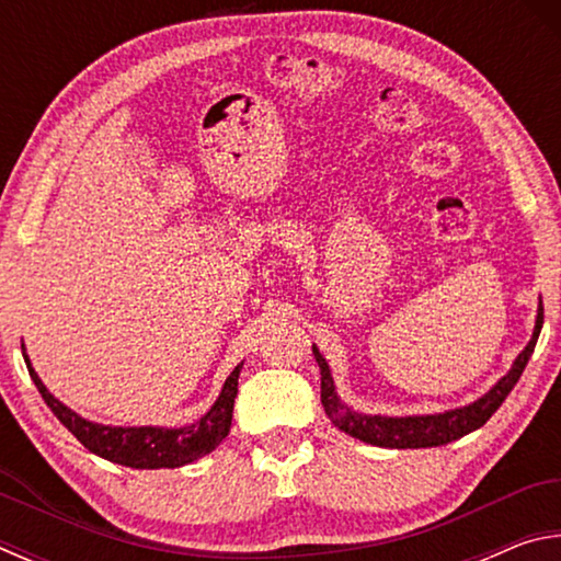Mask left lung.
<instances>
[{"instance_id": "obj_1", "label": "left lung", "mask_w": 561, "mask_h": 561, "mask_svg": "<svg viewBox=\"0 0 561 561\" xmlns=\"http://www.w3.org/2000/svg\"><path fill=\"white\" fill-rule=\"evenodd\" d=\"M542 321H545V307L542 301H539L535 331H531L529 344L515 358V364H512L507 376H502L500 381L474 403L453 408V411L435 413V415L391 417V415H366V413L354 411V408L341 403L327 358L319 354L317 346H311L321 371V405H324L327 415L331 417V423H334L339 431H344L346 435H351V438L378 445V448L405 450V448H438V445H448L450 440H458L462 435L478 431L480 425H485L490 421V415L495 413L502 405V401L510 396L512 388H515V383L519 381L522 371H525L531 351L537 346L539 331H542Z\"/></svg>"}]
</instances>
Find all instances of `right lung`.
Segmentation results:
<instances>
[{
    "label": "right lung",
    "instance_id": "1",
    "mask_svg": "<svg viewBox=\"0 0 561 561\" xmlns=\"http://www.w3.org/2000/svg\"><path fill=\"white\" fill-rule=\"evenodd\" d=\"M26 368H30L32 381L39 388L44 403L51 408V413L69 428L76 440L83 448H89L93 455L103 460L126 465L136 470H158V468H180L203 455L213 453L220 445L232 425V408L237 398V378H240V366L227 376L220 396L213 403L201 421L183 425V428H160V425H140V428H116V425L91 423L71 408H66L61 401L46 391L42 378L32 368V360L24 351Z\"/></svg>",
    "mask_w": 561,
    "mask_h": 561
}]
</instances>
